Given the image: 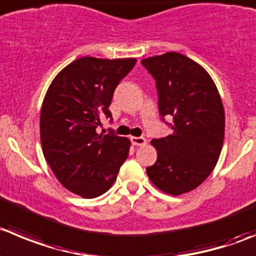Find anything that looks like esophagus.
I'll list each match as a JSON object with an SVG mask.
<instances>
[{
	"instance_id": "34e87169",
	"label": "esophagus",
	"mask_w": 256,
	"mask_h": 256,
	"mask_svg": "<svg viewBox=\"0 0 256 256\" xmlns=\"http://www.w3.org/2000/svg\"><path fill=\"white\" fill-rule=\"evenodd\" d=\"M130 140L134 146H146L147 140L144 137H130Z\"/></svg>"
}]
</instances>
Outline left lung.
<instances>
[{
    "mask_svg": "<svg viewBox=\"0 0 256 256\" xmlns=\"http://www.w3.org/2000/svg\"><path fill=\"white\" fill-rule=\"evenodd\" d=\"M140 62L156 80L162 120L172 119L167 124L172 134L150 140L157 160L147 174L160 191L186 194L210 176L220 157L225 134L220 94L208 72L180 52Z\"/></svg>",
    "mask_w": 256,
    "mask_h": 256,
    "instance_id": "1",
    "label": "left lung"
}]
</instances>
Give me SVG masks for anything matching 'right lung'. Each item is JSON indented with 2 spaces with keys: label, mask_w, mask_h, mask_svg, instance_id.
I'll use <instances>...</instances> for the list:
<instances>
[{
  "label": "right lung",
  "mask_w": 256,
  "mask_h": 256,
  "mask_svg": "<svg viewBox=\"0 0 256 256\" xmlns=\"http://www.w3.org/2000/svg\"><path fill=\"white\" fill-rule=\"evenodd\" d=\"M137 60L84 56L62 70L48 86L40 116L42 152L60 184L85 198L108 191L130 153L128 138L98 134L110 118L114 90Z\"/></svg>",
  "instance_id": "1"
}]
</instances>
